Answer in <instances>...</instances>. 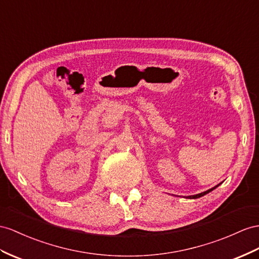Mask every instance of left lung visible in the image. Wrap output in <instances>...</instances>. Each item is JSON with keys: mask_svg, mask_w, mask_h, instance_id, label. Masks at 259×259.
Returning a JSON list of instances; mask_svg holds the SVG:
<instances>
[{"mask_svg": "<svg viewBox=\"0 0 259 259\" xmlns=\"http://www.w3.org/2000/svg\"><path fill=\"white\" fill-rule=\"evenodd\" d=\"M220 185V184H219ZM219 185H217V186H214L213 188H211V189H209V190H207V191H203V193H201V194H198V195H194V196H188L187 198H189V199H196V198H200V197H202V196H204V195H207V194H209L210 191H212L213 189H215Z\"/></svg>", "mask_w": 259, "mask_h": 259, "instance_id": "left-lung-1", "label": "left lung"}]
</instances>
